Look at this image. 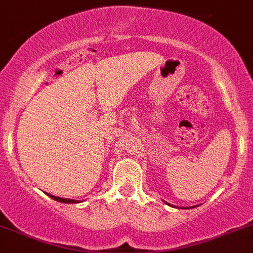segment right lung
I'll use <instances>...</instances> for the list:
<instances>
[{
  "instance_id": "obj_1",
  "label": "right lung",
  "mask_w": 253,
  "mask_h": 253,
  "mask_svg": "<svg viewBox=\"0 0 253 253\" xmlns=\"http://www.w3.org/2000/svg\"><path fill=\"white\" fill-rule=\"evenodd\" d=\"M47 195L50 196V198H52L53 200L59 201V203H64V204H78V203H80L79 200H71V199H63V198H58V196H53V195H50V194H47Z\"/></svg>"
}]
</instances>
